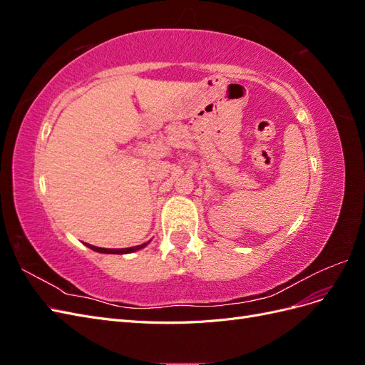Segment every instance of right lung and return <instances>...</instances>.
Listing matches in <instances>:
<instances>
[{
  "label": "right lung",
  "instance_id": "right-lung-1",
  "mask_svg": "<svg viewBox=\"0 0 365 365\" xmlns=\"http://www.w3.org/2000/svg\"><path fill=\"white\" fill-rule=\"evenodd\" d=\"M150 242V240H149ZM149 242H146V244H141V245H137V247H130V248H120V250H111V248H101V247H94V245H90V244H85L88 248H91L93 251H97V252H102V254H129V252H134V251H138L141 248H145Z\"/></svg>",
  "mask_w": 365,
  "mask_h": 365
}]
</instances>
